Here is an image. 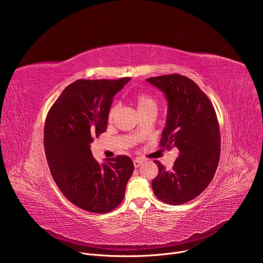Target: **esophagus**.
Masks as SVG:
<instances>
[{"mask_svg":"<svg viewBox=\"0 0 263 263\" xmlns=\"http://www.w3.org/2000/svg\"><path fill=\"white\" fill-rule=\"evenodd\" d=\"M142 162H143V160H142V159H140V158H136V159L133 161V163H134V167H135V168L139 167V166L142 164Z\"/></svg>","mask_w":263,"mask_h":263,"instance_id":"34e87169","label":"esophagus"}]
</instances>
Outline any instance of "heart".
I'll return each instance as SVG.
<instances>
[{
    "label": "heart",
    "instance_id": "1",
    "mask_svg": "<svg viewBox=\"0 0 263 263\" xmlns=\"http://www.w3.org/2000/svg\"><path fill=\"white\" fill-rule=\"evenodd\" d=\"M134 101L135 105L137 108L138 112L146 111V110H156L157 109V103L156 101L145 93H137L134 96ZM118 110V106H112L109 110L108 114V120L112 121V119L115 118L116 112Z\"/></svg>",
    "mask_w": 263,
    "mask_h": 263
}]
</instances>
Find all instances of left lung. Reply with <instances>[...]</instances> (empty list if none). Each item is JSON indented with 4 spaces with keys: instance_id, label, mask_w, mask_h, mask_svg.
Listing matches in <instances>:
<instances>
[{
    "instance_id": "1",
    "label": "left lung",
    "mask_w": 263,
    "mask_h": 263,
    "mask_svg": "<svg viewBox=\"0 0 263 263\" xmlns=\"http://www.w3.org/2000/svg\"><path fill=\"white\" fill-rule=\"evenodd\" d=\"M146 82L161 90L167 103L161 146L179 151L171 170L155 162L159 173L153 192L166 204L181 205L198 197L213 179L220 153L217 118L207 96L187 77L173 73Z\"/></svg>"
}]
</instances>
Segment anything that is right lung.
<instances>
[{
  "label": "right lung",
  "mask_w": 263,
  "mask_h": 263,
  "mask_svg": "<svg viewBox=\"0 0 263 263\" xmlns=\"http://www.w3.org/2000/svg\"><path fill=\"white\" fill-rule=\"evenodd\" d=\"M131 78L77 80L69 84L50 109L45 125V149L54 181L73 205L105 213L124 199L134 171L124 155L105 159L92 156L90 143L108 125L114 97Z\"/></svg>",
  "instance_id": "obj_1"
}]
</instances>
